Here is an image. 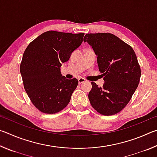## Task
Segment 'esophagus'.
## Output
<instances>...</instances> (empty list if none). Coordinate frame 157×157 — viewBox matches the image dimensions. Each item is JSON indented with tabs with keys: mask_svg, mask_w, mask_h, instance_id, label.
I'll list each match as a JSON object with an SVG mask.
<instances>
[{
	"mask_svg": "<svg viewBox=\"0 0 157 157\" xmlns=\"http://www.w3.org/2000/svg\"><path fill=\"white\" fill-rule=\"evenodd\" d=\"M78 82H79V84L84 83V82H85V79H84V78H79V79H78Z\"/></svg>",
	"mask_w": 157,
	"mask_h": 157,
	"instance_id": "obj_1",
	"label": "esophagus"
}]
</instances>
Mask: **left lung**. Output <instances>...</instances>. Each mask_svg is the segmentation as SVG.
Listing matches in <instances>:
<instances>
[{
  "mask_svg": "<svg viewBox=\"0 0 157 157\" xmlns=\"http://www.w3.org/2000/svg\"><path fill=\"white\" fill-rule=\"evenodd\" d=\"M84 41L97 55L105 80L102 87L91 82L90 103L102 115H114L128 104L139 84L141 72L136 55L131 46L110 33L86 34Z\"/></svg>",
  "mask_w": 157,
  "mask_h": 157,
  "instance_id": "left-lung-1",
  "label": "left lung"
}]
</instances>
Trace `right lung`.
<instances>
[{
    "label": "right lung",
    "instance_id": "right-lung-1",
    "mask_svg": "<svg viewBox=\"0 0 157 157\" xmlns=\"http://www.w3.org/2000/svg\"><path fill=\"white\" fill-rule=\"evenodd\" d=\"M84 34L48 31L25 49L20 72L28 97L41 112L57 113L70 102L78 80L62 76L60 67L80 46Z\"/></svg>",
    "mask_w": 157,
    "mask_h": 157
}]
</instances>
